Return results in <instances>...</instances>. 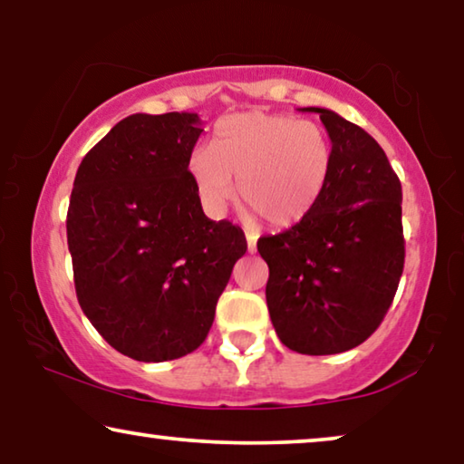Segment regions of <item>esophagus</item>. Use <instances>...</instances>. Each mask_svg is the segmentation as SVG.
<instances>
[{"label":"esophagus","instance_id":"34e87169","mask_svg":"<svg viewBox=\"0 0 464 464\" xmlns=\"http://www.w3.org/2000/svg\"><path fill=\"white\" fill-rule=\"evenodd\" d=\"M245 237H246V251L256 253V249H257V237H256V234H251V232H246Z\"/></svg>","mask_w":464,"mask_h":464}]
</instances>
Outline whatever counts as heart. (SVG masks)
<instances>
[{
    "label": "heart",
    "instance_id": "1",
    "mask_svg": "<svg viewBox=\"0 0 464 464\" xmlns=\"http://www.w3.org/2000/svg\"><path fill=\"white\" fill-rule=\"evenodd\" d=\"M334 162V141L321 124L256 110L219 120L208 148L189 154L188 170L207 211H224L238 181L243 211L285 230L319 205Z\"/></svg>",
    "mask_w": 464,
    "mask_h": 464
}]
</instances>
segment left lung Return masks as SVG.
<instances>
[{"label":"left lung","mask_w":464,"mask_h":464,"mask_svg":"<svg viewBox=\"0 0 464 464\" xmlns=\"http://www.w3.org/2000/svg\"><path fill=\"white\" fill-rule=\"evenodd\" d=\"M334 173L300 224L257 240L270 268L266 302L281 342L302 354H335L376 332L403 272L401 183L376 139L325 107Z\"/></svg>","instance_id":"1"}]
</instances>
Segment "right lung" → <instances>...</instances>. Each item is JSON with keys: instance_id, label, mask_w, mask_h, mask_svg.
Wrapping results in <instances>:
<instances>
[{"instance_id": "obj_1", "label": "right lung", "mask_w": 464, "mask_h": 464, "mask_svg": "<svg viewBox=\"0 0 464 464\" xmlns=\"http://www.w3.org/2000/svg\"><path fill=\"white\" fill-rule=\"evenodd\" d=\"M198 113H132L82 160L67 211L78 302L107 344L143 363L205 342L245 256L230 221L202 211L188 160Z\"/></svg>"}]
</instances>
